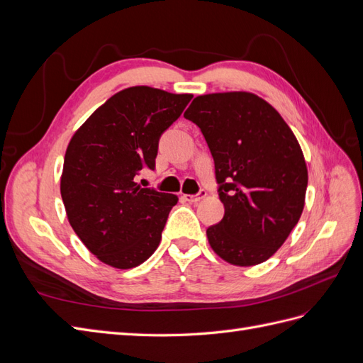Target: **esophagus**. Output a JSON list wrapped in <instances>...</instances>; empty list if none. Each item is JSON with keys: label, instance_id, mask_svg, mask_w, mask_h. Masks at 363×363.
I'll list each match as a JSON object with an SVG mask.
<instances>
[{"label": "esophagus", "instance_id": "1", "mask_svg": "<svg viewBox=\"0 0 363 363\" xmlns=\"http://www.w3.org/2000/svg\"><path fill=\"white\" fill-rule=\"evenodd\" d=\"M204 196H206V191L201 189L196 195H183L182 199H183L184 201H188V203H199L200 200L204 199Z\"/></svg>", "mask_w": 363, "mask_h": 363}]
</instances>
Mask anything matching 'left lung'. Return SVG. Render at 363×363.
<instances>
[{"instance_id": "8db88e82", "label": "left lung", "mask_w": 363, "mask_h": 363, "mask_svg": "<svg viewBox=\"0 0 363 363\" xmlns=\"http://www.w3.org/2000/svg\"><path fill=\"white\" fill-rule=\"evenodd\" d=\"M184 118L212 152L225 208L221 223L207 228L208 244L232 265L265 262L304 207L307 168L298 140L276 108L248 92L196 96Z\"/></svg>"}]
</instances>
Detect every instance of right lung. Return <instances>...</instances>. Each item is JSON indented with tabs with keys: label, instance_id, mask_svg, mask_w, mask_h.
Listing matches in <instances>:
<instances>
[{
	"label": "right lung",
	"instance_id": "right-lung-1",
	"mask_svg": "<svg viewBox=\"0 0 363 363\" xmlns=\"http://www.w3.org/2000/svg\"><path fill=\"white\" fill-rule=\"evenodd\" d=\"M192 100L135 86L115 94L75 131L63 162L62 200L74 232L113 268L144 263L160 244L177 196L142 188L155 171L160 136Z\"/></svg>",
	"mask_w": 363,
	"mask_h": 363
}]
</instances>
